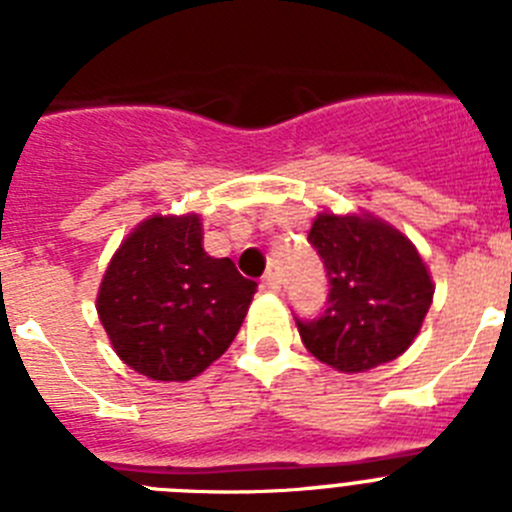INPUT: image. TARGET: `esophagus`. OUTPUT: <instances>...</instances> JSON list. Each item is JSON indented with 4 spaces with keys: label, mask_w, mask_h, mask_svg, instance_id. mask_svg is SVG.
<instances>
[{
    "label": "esophagus",
    "mask_w": 512,
    "mask_h": 512,
    "mask_svg": "<svg viewBox=\"0 0 512 512\" xmlns=\"http://www.w3.org/2000/svg\"><path fill=\"white\" fill-rule=\"evenodd\" d=\"M264 289L266 292H279V289H282V282H279V277L274 271H269L264 277Z\"/></svg>",
    "instance_id": "34e87169"
}]
</instances>
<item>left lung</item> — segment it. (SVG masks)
<instances>
[{
	"label": "left lung",
	"instance_id": "1",
	"mask_svg": "<svg viewBox=\"0 0 512 512\" xmlns=\"http://www.w3.org/2000/svg\"><path fill=\"white\" fill-rule=\"evenodd\" d=\"M307 241L328 271V310L297 330L336 372L359 374L405 354L431 310V271L408 235L372 212L323 210Z\"/></svg>",
	"mask_w": 512,
	"mask_h": 512
}]
</instances>
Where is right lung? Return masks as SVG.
I'll return each mask as SVG.
<instances>
[{
  "label": "right lung",
  "instance_id": "right-lung-1",
  "mask_svg": "<svg viewBox=\"0 0 512 512\" xmlns=\"http://www.w3.org/2000/svg\"><path fill=\"white\" fill-rule=\"evenodd\" d=\"M197 212L135 225L112 253L97 315L120 361L156 382H189L228 351L256 282L202 248Z\"/></svg>",
  "mask_w": 512,
  "mask_h": 512
}]
</instances>
